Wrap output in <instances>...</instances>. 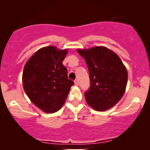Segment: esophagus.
Here are the masks:
<instances>
[{
  "label": "esophagus",
  "mask_w": 150,
  "mask_h": 150,
  "mask_svg": "<svg viewBox=\"0 0 150 150\" xmlns=\"http://www.w3.org/2000/svg\"><path fill=\"white\" fill-rule=\"evenodd\" d=\"M74 84L75 85H79V81H78L77 79H76L74 81Z\"/></svg>",
  "instance_id": "obj_1"
}]
</instances>
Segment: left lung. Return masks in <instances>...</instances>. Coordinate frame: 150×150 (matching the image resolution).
I'll return each instance as SVG.
<instances>
[{
	"label": "left lung",
	"mask_w": 150,
	"mask_h": 150,
	"mask_svg": "<svg viewBox=\"0 0 150 150\" xmlns=\"http://www.w3.org/2000/svg\"><path fill=\"white\" fill-rule=\"evenodd\" d=\"M85 59L90 78L89 89L85 93L87 104L104 111L115 105L126 90L128 72L120 57L106 47L78 49Z\"/></svg>",
	"instance_id": "obj_1"
}]
</instances>
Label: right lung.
Instances as JSON below:
<instances>
[{"mask_svg": "<svg viewBox=\"0 0 150 150\" xmlns=\"http://www.w3.org/2000/svg\"><path fill=\"white\" fill-rule=\"evenodd\" d=\"M67 53V49L44 47L37 51L24 65V91L37 107L47 113L60 109L74 85L67 78V68L62 63Z\"/></svg>", "mask_w": 150, "mask_h": 150, "instance_id": "add662e5", "label": "right lung"}]
</instances>
